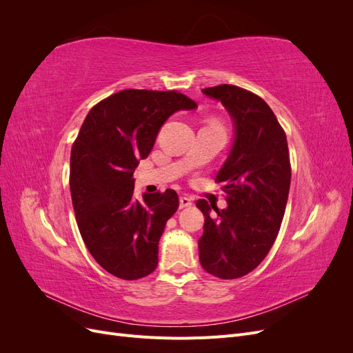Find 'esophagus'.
Instances as JSON below:
<instances>
[{"mask_svg":"<svg viewBox=\"0 0 353 353\" xmlns=\"http://www.w3.org/2000/svg\"><path fill=\"white\" fill-rule=\"evenodd\" d=\"M193 206V200H191L190 197H187V196H183L179 199V208L181 209H184V208H191Z\"/></svg>","mask_w":353,"mask_h":353,"instance_id":"obj_1","label":"esophagus"}]
</instances>
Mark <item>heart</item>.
<instances>
[{"label": "heart", "mask_w": 353, "mask_h": 353, "mask_svg": "<svg viewBox=\"0 0 353 353\" xmlns=\"http://www.w3.org/2000/svg\"><path fill=\"white\" fill-rule=\"evenodd\" d=\"M215 123H216V122H215Z\"/></svg>", "instance_id": "b5f03b06"}]
</instances>
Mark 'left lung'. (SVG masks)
<instances>
[{
	"mask_svg": "<svg viewBox=\"0 0 353 353\" xmlns=\"http://www.w3.org/2000/svg\"><path fill=\"white\" fill-rule=\"evenodd\" d=\"M201 91L225 105L236 141L215 179L228 208L196 203L205 215L199 259L206 272L234 280L253 271L279 236L290 190V156L283 126L259 95L228 83ZM212 207L216 217L210 216Z\"/></svg>",
	"mask_w": 353,
	"mask_h": 353,
	"instance_id": "obj_1",
	"label": "left lung"
}]
</instances>
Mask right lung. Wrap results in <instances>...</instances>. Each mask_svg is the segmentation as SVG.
<instances>
[{"label": "right lung", "mask_w": 353, "mask_h": 353, "mask_svg": "<svg viewBox=\"0 0 353 353\" xmlns=\"http://www.w3.org/2000/svg\"><path fill=\"white\" fill-rule=\"evenodd\" d=\"M197 108L179 91L123 90L90 110L70 153V194L87 249L109 274L138 280L157 266L159 240L179 206L175 190L134 197V170L160 126Z\"/></svg>", "instance_id": "1"}]
</instances>
